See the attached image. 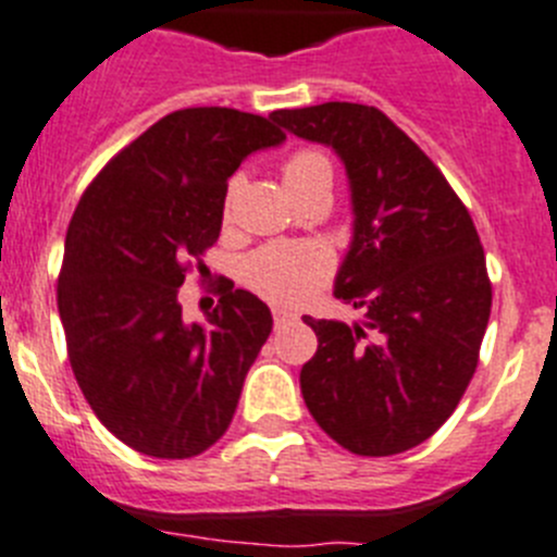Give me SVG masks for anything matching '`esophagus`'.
<instances>
[{"label":"esophagus","instance_id":"obj_1","mask_svg":"<svg viewBox=\"0 0 557 557\" xmlns=\"http://www.w3.org/2000/svg\"><path fill=\"white\" fill-rule=\"evenodd\" d=\"M272 315H274V324H288V321H296V313H290V310H283V308H272Z\"/></svg>","mask_w":557,"mask_h":557}]
</instances>
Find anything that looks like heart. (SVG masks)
<instances>
[{"mask_svg":"<svg viewBox=\"0 0 557 557\" xmlns=\"http://www.w3.org/2000/svg\"><path fill=\"white\" fill-rule=\"evenodd\" d=\"M283 184L288 195H299L310 186H332V164L321 150H296L283 164ZM233 186L225 200V216H231ZM330 252L319 244L283 242L269 244L244 261L242 277L258 296L274 305H296L330 277Z\"/></svg>","mask_w":557,"mask_h":557,"instance_id":"obj_1","label":"heart"}]
</instances>
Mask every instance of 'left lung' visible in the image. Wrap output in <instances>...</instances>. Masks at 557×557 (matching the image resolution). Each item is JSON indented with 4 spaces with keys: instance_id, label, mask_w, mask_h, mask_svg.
I'll list each match as a JSON object with an SVG mask.
<instances>
[{
    "instance_id": "1",
    "label": "left lung",
    "mask_w": 557,
    "mask_h": 557,
    "mask_svg": "<svg viewBox=\"0 0 557 557\" xmlns=\"http://www.w3.org/2000/svg\"><path fill=\"white\" fill-rule=\"evenodd\" d=\"M269 117L335 150L355 214L335 296L362 319L305 315L319 337L299 373L305 404L351 454H404L454 414L475 373L492 310L481 238L434 161L376 107L330 101Z\"/></svg>"
}]
</instances>
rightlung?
Masks as SVG:
<instances>
[{"mask_svg":"<svg viewBox=\"0 0 557 557\" xmlns=\"http://www.w3.org/2000/svg\"><path fill=\"white\" fill-rule=\"evenodd\" d=\"M285 139L267 117L195 107L161 117L87 186L67 225L57 308L96 418L156 459H189L231 425L272 310L222 280L206 324L184 321L186 258L220 238L227 178Z\"/></svg>","mask_w":557,"mask_h":557,"instance_id":"add662e5","label":"right lung"}]
</instances>
